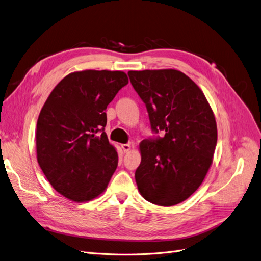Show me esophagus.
<instances>
[{
	"label": "esophagus",
	"instance_id": "esophagus-1",
	"mask_svg": "<svg viewBox=\"0 0 261 261\" xmlns=\"http://www.w3.org/2000/svg\"><path fill=\"white\" fill-rule=\"evenodd\" d=\"M121 147H122V149H123V151H124V152H127V151H129L130 148H132V144H130V143L123 144V145H121Z\"/></svg>",
	"mask_w": 261,
	"mask_h": 261
}]
</instances>
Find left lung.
Wrapping results in <instances>:
<instances>
[{"label":"left lung","mask_w":261,"mask_h":261,"mask_svg":"<svg viewBox=\"0 0 261 261\" xmlns=\"http://www.w3.org/2000/svg\"><path fill=\"white\" fill-rule=\"evenodd\" d=\"M128 77L146 105L152 133H164L140 143L138 189L149 202L174 206L196 192L212 163L215 115L199 87L179 70H129Z\"/></svg>","instance_id":"obj_1"}]
</instances>
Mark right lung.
<instances>
[{"instance_id": "1", "label": "right lung", "mask_w": 261, "mask_h": 261, "mask_svg": "<svg viewBox=\"0 0 261 261\" xmlns=\"http://www.w3.org/2000/svg\"><path fill=\"white\" fill-rule=\"evenodd\" d=\"M128 84L125 73L84 70L52 90L37 122V159L55 191L87 201L107 188L117 168L105 127L106 109Z\"/></svg>"}]
</instances>
